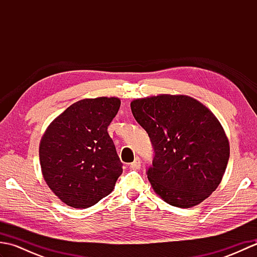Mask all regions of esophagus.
I'll return each instance as SVG.
<instances>
[{
	"mask_svg": "<svg viewBox=\"0 0 257 257\" xmlns=\"http://www.w3.org/2000/svg\"><path fill=\"white\" fill-rule=\"evenodd\" d=\"M140 167H141V161L139 158H136L135 161L130 163V168L135 169V170H138V169H140Z\"/></svg>",
	"mask_w": 257,
	"mask_h": 257,
	"instance_id": "1",
	"label": "esophagus"
}]
</instances>
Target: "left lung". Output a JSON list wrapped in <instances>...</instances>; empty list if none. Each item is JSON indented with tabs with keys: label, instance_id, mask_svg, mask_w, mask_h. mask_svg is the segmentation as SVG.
Masks as SVG:
<instances>
[{
	"label": "left lung",
	"instance_id": "left-lung-1",
	"mask_svg": "<svg viewBox=\"0 0 257 257\" xmlns=\"http://www.w3.org/2000/svg\"><path fill=\"white\" fill-rule=\"evenodd\" d=\"M130 107L154 147L147 174L155 192L168 204L184 209L209 198L230 158L228 139L214 113L185 95L139 98Z\"/></svg>",
	"mask_w": 257,
	"mask_h": 257
}]
</instances>
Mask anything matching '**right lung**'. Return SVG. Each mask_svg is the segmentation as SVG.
<instances>
[{
  "label": "right lung",
  "mask_w": 257,
  "mask_h": 257,
  "mask_svg": "<svg viewBox=\"0 0 257 257\" xmlns=\"http://www.w3.org/2000/svg\"><path fill=\"white\" fill-rule=\"evenodd\" d=\"M119 107L117 97L81 99L54 119L43 135V177L66 205L87 209L114 189L122 163L107 129Z\"/></svg>",
  "instance_id": "obj_1"
}]
</instances>
